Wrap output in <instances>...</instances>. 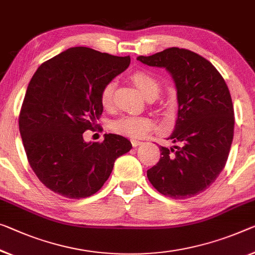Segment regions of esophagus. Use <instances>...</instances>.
Wrapping results in <instances>:
<instances>
[{
    "mask_svg": "<svg viewBox=\"0 0 255 255\" xmlns=\"http://www.w3.org/2000/svg\"><path fill=\"white\" fill-rule=\"evenodd\" d=\"M131 143H132V146H133V147H138V146H140V144H142L143 142H142V141H139V140L132 139V140H131Z\"/></svg>",
    "mask_w": 255,
    "mask_h": 255,
    "instance_id": "1",
    "label": "esophagus"
}]
</instances>
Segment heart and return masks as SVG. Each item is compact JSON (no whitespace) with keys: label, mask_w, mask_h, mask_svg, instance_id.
I'll return each instance as SVG.
<instances>
[{"label":"heart","mask_w":255,"mask_h":255,"mask_svg":"<svg viewBox=\"0 0 255 255\" xmlns=\"http://www.w3.org/2000/svg\"><path fill=\"white\" fill-rule=\"evenodd\" d=\"M132 81L138 87L144 97L149 95L157 96L159 84L154 77L146 72H135L132 74ZM116 88L114 80L106 83L100 92V101L105 108H109L113 105V98ZM152 122L150 119L143 116L125 115L115 120L112 123V128L120 134L130 136V138H141L151 128Z\"/></svg>","instance_id":"1"}]
</instances>
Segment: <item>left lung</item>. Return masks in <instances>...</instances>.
<instances>
[{"label":"left lung","mask_w":255,"mask_h":255,"mask_svg":"<svg viewBox=\"0 0 255 255\" xmlns=\"http://www.w3.org/2000/svg\"><path fill=\"white\" fill-rule=\"evenodd\" d=\"M136 60L165 68L177 90L178 113L168 136L181 146L160 147V158L147 171L160 194L185 199L201 194L217 180L234 138V106L217 68L193 51L168 48Z\"/></svg>","instance_id":"8db88e82"}]
</instances>
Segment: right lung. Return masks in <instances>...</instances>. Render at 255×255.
<instances>
[{
  "instance_id": "obj_1",
  "label": "right lung",
  "mask_w": 255,
  "mask_h": 255,
  "mask_svg": "<svg viewBox=\"0 0 255 255\" xmlns=\"http://www.w3.org/2000/svg\"><path fill=\"white\" fill-rule=\"evenodd\" d=\"M130 60L76 46L45 61L33 75L19 131L35 174L56 194L73 199L96 194L116 158L131 150L130 140L113 133L105 134L101 143L83 139L103 114L101 89Z\"/></svg>"
}]
</instances>
